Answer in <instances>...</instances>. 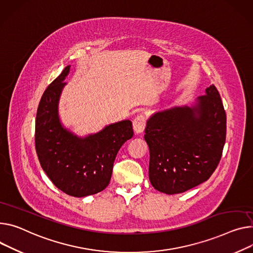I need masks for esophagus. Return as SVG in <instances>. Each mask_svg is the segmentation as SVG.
<instances>
[{
  "label": "esophagus",
  "instance_id": "obj_1",
  "mask_svg": "<svg viewBox=\"0 0 253 253\" xmlns=\"http://www.w3.org/2000/svg\"><path fill=\"white\" fill-rule=\"evenodd\" d=\"M146 118L145 115L140 114L138 115L137 118H134L133 122H132V126H133V130L135 133H142L145 130L146 127Z\"/></svg>",
  "mask_w": 253,
  "mask_h": 253
}]
</instances>
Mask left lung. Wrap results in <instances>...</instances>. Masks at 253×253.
Here are the masks:
<instances>
[{
    "instance_id": "8db88e82",
    "label": "left lung",
    "mask_w": 253,
    "mask_h": 253,
    "mask_svg": "<svg viewBox=\"0 0 253 253\" xmlns=\"http://www.w3.org/2000/svg\"><path fill=\"white\" fill-rule=\"evenodd\" d=\"M145 132L154 188L175 194L207 181L221 160L226 141V112L216 86L207 88L194 107L154 114Z\"/></svg>"
}]
</instances>
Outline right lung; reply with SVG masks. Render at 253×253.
Segmentation results:
<instances>
[{"label": "right lung", "instance_id": "add662e5", "mask_svg": "<svg viewBox=\"0 0 253 253\" xmlns=\"http://www.w3.org/2000/svg\"><path fill=\"white\" fill-rule=\"evenodd\" d=\"M69 71L70 66L42 94L36 112L35 149L52 183L69 196L83 198L109 184L116 155L133 130L129 121L110 125L85 139L65 129L57 115V103Z\"/></svg>", "mask_w": 253, "mask_h": 253}]
</instances>
